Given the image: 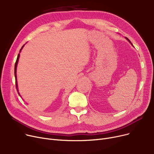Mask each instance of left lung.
I'll use <instances>...</instances> for the list:
<instances>
[{"mask_svg":"<svg viewBox=\"0 0 154 154\" xmlns=\"http://www.w3.org/2000/svg\"><path fill=\"white\" fill-rule=\"evenodd\" d=\"M125 38H127V40H128V42H130V43H131V44H132V43H131V41H130V40H128V38H127V37H125Z\"/></svg>","mask_w":154,"mask_h":154,"instance_id":"obj_1","label":"left lung"}]
</instances>
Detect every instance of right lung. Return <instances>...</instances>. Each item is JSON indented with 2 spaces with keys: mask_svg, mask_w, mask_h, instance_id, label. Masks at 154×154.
<instances>
[{
  "mask_svg": "<svg viewBox=\"0 0 154 154\" xmlns=\"http://www.w3.org/2000/svg\"><path fill=\"white\" fill-rule=\"evenodd\" d=\"M24 45L22 47L21 49L20 50V52H21V50L22 49V48L23 47ZM19 57H20V53L18 54V56H17V60H16V62H15V69H14V74H15V85H16V88H17V91L18 92V94L19 95H20V97H21V95H20V93L19 92V89H18V85H17V75H16V70H17V63H18V61H19Z\"/></svg>",
  "mask_w": 154,
  "mask_h": 154,
  "instance_id": "add662e5",
  "label": "right lung"
}]
</instances>
